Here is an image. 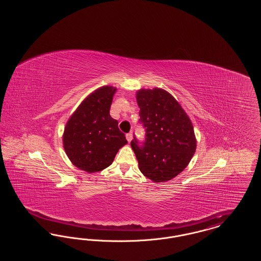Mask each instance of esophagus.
I'll return each mask as SVG.
<instances>
[{"label": "esophagus", "instance_id": "1", "mask_svg": "<svg viewBox=\"0 0 261 261\" xmlns=\"http://www.w3.org/2000/svg\"><path fill=\"white\" fill-rule=\"evenodd\" d=\"M126 139H127V141L130 143L131 141H132V139H133V134L130 132V133H128V134H126Z\"/></svg>", "mask_w": 261, "mask_h": 261}]
</instances>
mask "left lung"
Segmentation results:
<instances>
[{
	"mask_svg": "<svg viewBox=\"0 0 261 261\" xmlns=\"http://www.w3.org/2000/svg\"><path fill=\"white\" fill-rule=\"evenodd\" d=\"M136 99L140 122L146 128L144 146H138L135 137L131 142L139 169L155 183L169 181L186 168L196 151L194 126L181 105L163 89H141Z\"/></svg>",
	"mask_w": 261,
	"mask_h": 261,
	"instance_id": "obj_1",
	"label": "left lung"
}]
</instances>
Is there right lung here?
<instances>
[{"instance_id": "add662e5", "label": "right lung", "mask_w": 261, "mask_h": 261, "mask_svg": "<svg viewBox=\"0 0 261 261\" xmlns=\"http://www.w3.org/2000/svg\"><path fill=\"white\" fill-rule=\"evenodd\" d=\"M116 88L102 86L91 93L67 120L62 135L66 155L88 173L112 164L118 149L127 144L117 120L110 114Z\"/></svg>"}]
</instances>
